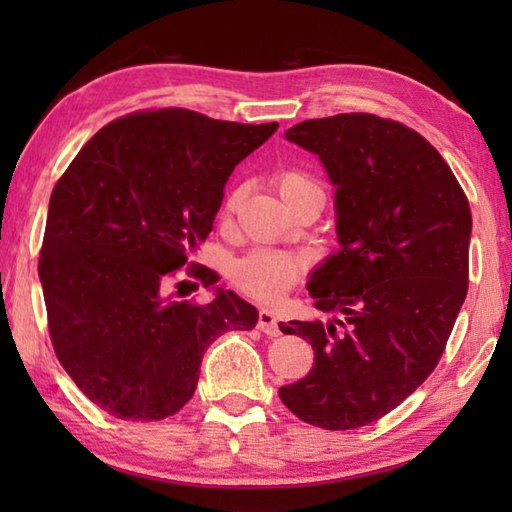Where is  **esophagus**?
<instances>
[{"instance_id":"34e87169","label":"esophagus","mask_w":512,"mask_h":512,"mask_svg":"<svg viewBox=\"0 0 512 512\" xmlns=\"http://www.w3.org/2000/svg\"><path fill=\"white\" fill-rule=\"evenodd\" d=\"M257 328L262 330L264 334H268V336H279V334H281V330H279V323H277V317H275V312H270V310H259Z\"/></svg>"}]
</instances>
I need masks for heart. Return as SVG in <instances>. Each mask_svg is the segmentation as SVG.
I'll use <instances>...</instances> for the list:
<instances>
[{"label": "heart", "mask_w": 512, "mask_h": 512, "mask_svg": "<svg viewBox=\"0 0 512 512\" xmlns=\"http://www.w3.org/2000/svg\"><path fill=\"white\" fill-rule=\"evenodd\" d=\"M277 189L290 206H295L303 195L321 193L308 173L299 169H284L275 178ZM239 202H242V191L235 189L228 193L224 200V217H231ZM303 275V259L281 253V250L257 248L250 250L248 255L237 259L231 268V284L244 297L255 299L259 303H277L284 299L288 292L299 284Z\"/></svg>", "instance_id": "heart-1"}]
</instances>
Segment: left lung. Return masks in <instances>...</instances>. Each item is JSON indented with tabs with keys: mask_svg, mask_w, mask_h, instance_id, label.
I'll list each match as a JSON object with an SVG mask.
<instances>
[{
	"mask_svg": "<svg viewBox=\"0 0 512 512\" xmlns=\"http://www.w3.org/2000/svg\"><path fill=\"white\" fill-rule=\"evenodd\" d=\"M336 187L341 250L308 290L332 321L281 323L314 350L306 378L279 389L314 427L387 416L436 369L469 290L471 206L438 149L394 118L352 112L297 123Z\"/></svg>",
	"mask_w": 512,
	"mask_h": 512,
	"instance_id": "obj_1",
	"label": "left lung"
}]
</instances>
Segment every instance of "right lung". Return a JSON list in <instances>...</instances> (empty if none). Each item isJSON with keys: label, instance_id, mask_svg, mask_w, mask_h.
Returning a JSON list of instances; mask_svg holds the SVG:
<instances>
[{"label": "right lung", "instance_id": "right-lung-1", "mask_svg": "<svg viewBox=\"0 0 512 512\" xmlns=\"http://www.w3.org/2000/svg\"><path fill=\"white\" fill-rule=\"evenodd\" d=\"M277 127L138 110L99 129L54 184L39 253L48 332L96 407L121 420L173 416L198 387L206 347L255 328L257 310L233 292L209 303L170 292L187 297L182 268L204 288L220 279L189 255L209 237L235 165Z\"/></svg>", "mask_w": 512, "mask_h": 512}]
</instances>
